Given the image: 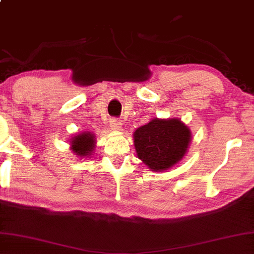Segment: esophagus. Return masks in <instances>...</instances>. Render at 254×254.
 Returning a JSON list of instances; mask_svg holds the SVG:
<instances>
[{"mask_svg":"<svg viewBox=\"0 0 254 254\" xmlns=\"http://www.w3.org/2000/svg\"><path fill=\"white\" fill-rule=\"evenodd\" d=\"M122 122H119V120H117V119H114V120H111V123H110V127H111V129H114V130H122L123 129V126H122Z\"/></svg>","mask_w":254,"mask_h":254,"instance_id":"34e87169","label":"esophagus"}]
</instances>
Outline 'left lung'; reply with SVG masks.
I'll return each instance as SVG.
<instances>
[{
    "label": "left lung",
    "instance_id": "obj_1",
    "mask_svg": "<svg viewBox=\"0 0 254 254\" xmlns=\"http://www.w3.org/2000/svg\"><path fill=\"white\" fill-rule=\"evenodd\" d=\"M137 157L149 170L166 171L178 164L188 152L191 130L178 118L152 120L132 134Z\"/></svg>",
    "mask_w": 254,
    "mask_h": 254
}]
</instances>
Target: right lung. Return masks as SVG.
<instances>
[{
	"label": "right lung",
	"instance_id": "1",
	"mask_svg": "<svg viewBox=\"0 0 254 254\" xmlns=\"http://www.w3.org/2000/svg\"><path fill=\"white\" fill-rule=\"evenodd\" d=\"M97 138L91 131H82L70 137L69 145L72 152L81 159H88L94 153Z\"/></svg>",
	"mask_w": 254,
	"mask_h": 254
}]
</instances>
